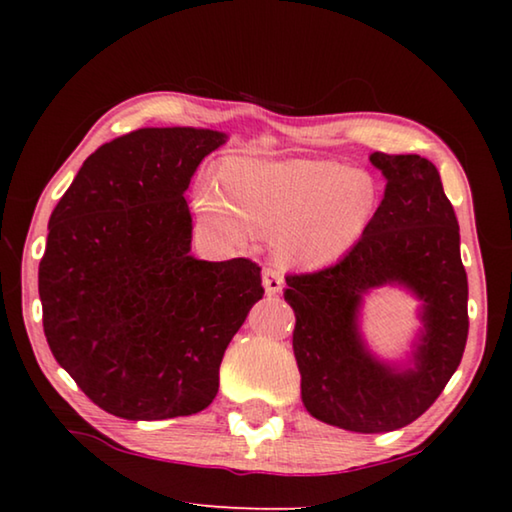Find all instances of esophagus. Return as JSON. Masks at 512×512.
<instances>
[{"label": "esophagus", "instance_id": "esophagus-1", "mask_svg": "<svg viewBox=\"0 0 512 512\" xmlns=\"http://www.w3.org/2000/svg\"><path fill=\"white\" fill-rule=\"evenodd\" d=\"M262 284H264V291L268 293V296H275V293L282 289L284 277L280 271H277V268L266 266L262 271Z\"/></svg>", "mask_w": 512, "mask_h": 512}]
</instances>
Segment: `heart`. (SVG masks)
I'll return each instance as SVG.
<instances>
[{
	"mask_svg": "<svg viewBox=\"0 0 512 512\" xmlns=\"http://www.w3.org/2000/svg\"><path fill=\"white\" fill-rule=\"evenodd\" d=\"M221 183L225 194L214 183L196 189L194 205L207 228L232 246L273 232L275 253L296 266L341 259L377 210L370 173L329 160H232Z\"/></svg>",
	"mask_w": 512,
	"mask_h": 512,
	"instance_id": "b5f03b06",
	"label": "heart"
}]
</instances>
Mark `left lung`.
Masks as SVG:
<instances>
[{
    "mask_svg": "<svg viewBox=\"0 0 512 512\" xmlns=\"http://www.w3.org/2000/svg\"><path fill=\"white\" fill-rule=\"evenodd\" d=\"M384 198L366 235L334 266L287 275L296 314L293 354L305 409L357 433L402 429L429 409L461 363L467 275L454 207L438 169L420 155L375 151ZM400 286L421 302V327L404 362L381 360L360 332L362 300Z\"/></svg>",
    "mask_w": 512,
    "mask_h": 512,
    "instance_id": "8db88e82",
    "label": "left lung"
}]
</instances>
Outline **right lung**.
<instances>
[{
    "label": "right lung",
    "mask_w": 512,
    "mask_h": 512,
    "mask_svg": "<svg viewBox=\"0 0 512 512\" xmlns=\"http://www.w3.org/2000/svg\"><path fill=\"white\" fill-rule=\"evenodd\" d=\"M228 135L140 128L99 146L49 219L38 271L49 350L90 400L124 420L207 409L259 266L196 259L189 180Z\"/></svg>",
    "instance_id": "right-lung-1"
}]
</instances>
